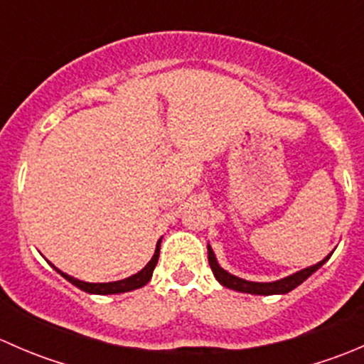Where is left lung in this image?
<instances>
[{"instance_id":"left-lung-1","label":"left lung","mask_w":364,"mask_h":364,"mask_svg":"<svg viewBox=\"0 0 364 364\" xmlns=\"http://www.w3.org/2000/svg\"><path fill=\"white\" fill-rule=\"evenodd\" d=\"M329 257H331V253H329L328 257H324L321 262L314 264V266L310 267H304V269L297 271L294 274H289V277L285 278H280V280L277 282H250V280H245V278L236 277V274H230L229 271L223 269V267L218 264V260H216V255L215 252H213V248L208 245V260L216 280H218L223 287L232 289V291H237V292H247V294H255V296L287 294V292L294 291L297 285L303 284V282L306 280V278H310L318 267H322V264L328 262Z\"/></svg>"}]
</instances>
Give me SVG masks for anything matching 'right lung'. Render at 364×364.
Listing matches in <instances>:
<instances>
[{"label":"right lung","mask_w":364,"mask_h":364,"mask_svg":"<svg viewBox=\"0 0 364 364\" xmlns=\"http://www.w3.org/2000/svg\"><path fill=\"white\" fill-rule=\"evenodd\" d=\"M160 243H161V237L159 240V243H156V250L153 253L151 260H149L148 264H146L144 267H142L139 273L132 274V277L128 278H123V280H117V282H107V284H90V282H82V280H77V278L70 277V274L63 273L61 269H58L56 266H50L54 267V269L58 271V273L61 274V277L65 278V280H68L70 284L75 285V287H79L80 291L87 292V294H100V296H107V294H123V292H130V291H135V289H141L144 287L146 284H148L149 280H151L153 277V269H155L156 262H159V255H160Z\"/></svg>","instance_id":"1"}]
</instances>
